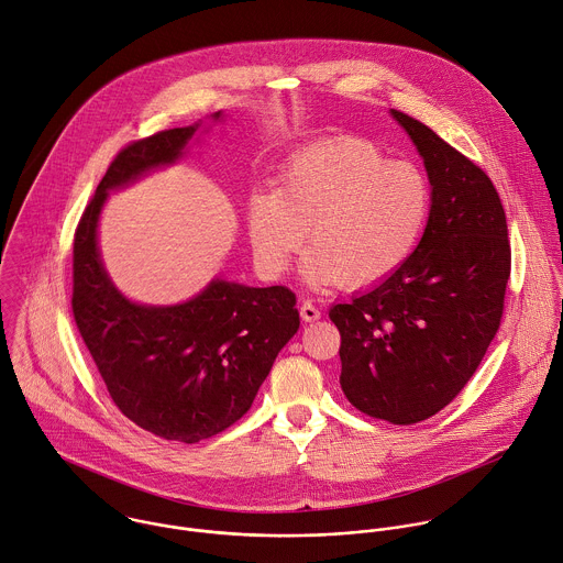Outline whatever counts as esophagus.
Here are the masks:
<instances>
[{
	"mask_svg": "<svg viewBox=\"0 0 563 563\" xmlns=\"http://www.w3.org/2000/svg\"><path fill=\"white\" fill-rule=\"evenodd\" d=\"M299 314L303 321H317L321 317V310L310 299H303L299 306Z\"/></svg>",
	"mask_w": 563,
	"mask_h": 563,
	"instance_id": "1",
	"label": "esophagus"
}]
</instances>
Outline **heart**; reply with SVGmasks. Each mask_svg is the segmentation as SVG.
<instances>
[{
  "label": "heart",
  "mask_w": 563,
  "mask_h": 563,
  "mask_svg": "<svg viewBox=\"0 0 563 563\" xmlns=\"http://www.w3.org/2000/svg\"><path fill=\"white\" fill-rule=\"evenodd\" d=\"M431 183L409 161L374 143L341 139L292 158L273 189H255L244 222L262 273L284 275L310 240L303 275L312 284L367 288L416 251L431 216Z\"/></svg>",
  "instance_id": "heart-1"
}]
</instances>
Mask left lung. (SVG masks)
<instances>
[{
    "instance_id": "obj_1",
    "label": "left lung",
    "mask_w": 563,
    "mask_h": 563,
    "mask_svg": "<svg viewBox=\"0 0 563 563\" xmlns=\"http://www.w3.org/2000/svg\"><path fill=\"white\" fill-rule=\"evenodd\" d=\"M431 183V216L411 257L330 308L341 389L372 418L413 424L446 407L493 341L510 275L504 207L490 178L420 121L391 110Z\"/></svg>"
}]
</instances>
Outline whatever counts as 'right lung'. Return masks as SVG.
<instances>
[{"instance_id": "1", "label": "right lung", "mask_w": 563, "mask_h": 563, "mask_svg": "<svg viewBox=\"0 0 563 563\" xmlns=\"http://www.w3.org/2000/svg\"><path fill=\"white\" fill-rule=\"evenodd\" d=\"M198 128L123 147L88 202L73 249V314L114 405L145 431L187 444L224 431L251 409L279 350L299 330L297 297L286 286L213 279L185 303L139 306L110 282L97 246L108 191L178 161Z\"/></svg>"}]
</instances>
